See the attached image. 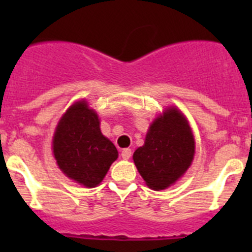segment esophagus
Returning a JSON list of instances; mask_svg holds the SVG:
<instances>
[{
  "instance_id": "34e87169",
  "label": "esophagus",
  "mask_w": 252,
  "mask_h": 252,
  "mask_svg": "<svg viewBox=\"0 0 252 252\" xmlns=\"http://www.w3.org/2000/svg\"><path fill=\"white\" fill-rule=\"evenodd\" d=\"M122 157H123V159H129L131 157V150L130 149H124L123 151H122Z\"/></svg>"
}]
</instances>
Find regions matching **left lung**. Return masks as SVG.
Wrapping results in <instances>:
<instances>
[{"mask_svg": "<svg viewBox=\"0 0 252 252\" xmlns=\"http://www.w3.org/2000/svg\"><path fill=\"white\" fill-rule=\"evenodd\" d=\"M195 141L189 123L177 108H169L150 126L144 146L133 155L147 187L163 190L177 182L191 164Z\"/></svg>", "mask_w": 252, "mask_h": 252, "instance_id": "8db88e82", "label": "left lung"}]
</instances>
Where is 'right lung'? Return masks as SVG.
<instances>
[{
    "mask_svg": "<svg viewBox=\"0 0 252 252\" xmlns=\"http://www.w3.org/2000/svg\"><path fill=\"white\" fill-rule=\"evenodd\" d=\"M53 155L67 177L94 188L102 182L118 151L101 133L97 114L85 101H79L68 108L56 128Z\"/></svg>",
    "mask_w": 252,
    "mask_h": 252,
    "instance_id": "1",
    "label": "right lung"
}]
</instances>
